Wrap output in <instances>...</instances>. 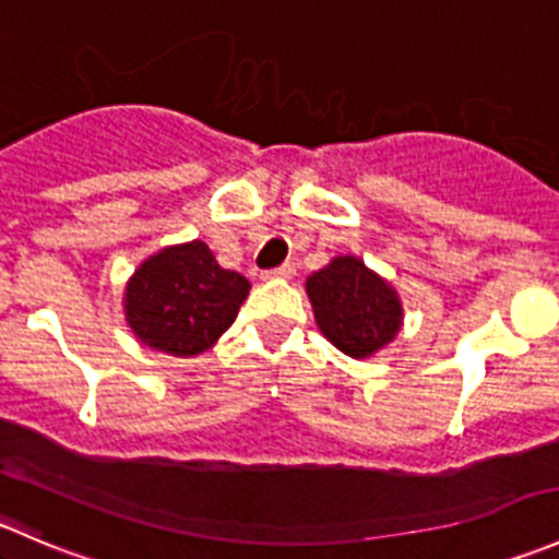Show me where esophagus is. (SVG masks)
<instances>
[{
	"label": "esophagus",
	"instance_id": "esophagus-1",
	"mask_svg": "<svg viewBox=\"0 0 559 559\" xmlns=\"http://www.w3.org/2000/svg\"><path fill=\"white\" fill-rule=\"evenodd\" d=\"M292 275H295V264H292V262H286V264H281V267L264 270V273H262V278L273 281V278H292Z\"/></svg>",
	"mask_w": 559,
	"mask_h": 559
}]
</instances>
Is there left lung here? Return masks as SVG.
Returning <instances> with one entry per match:
<instances>
[{
	"label": "left lung",
	"mask_w": 559,
	"mask_h": 559,
	"mask_svg": "<svg viewBox=\"0 0 559 559\" xmlns=\"http://www.w3.org/2000/svg\"><path fill=\"white\" fill-rule=\"evenodd\" d=\"M306 289L319 330L348 357H370L397 335L403 316L397 295L359 259H332L306 281Z\"/></svg>",
	"instance_id": "obj_1"
}]
</instances>
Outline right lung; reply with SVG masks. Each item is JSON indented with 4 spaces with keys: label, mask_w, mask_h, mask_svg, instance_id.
<instances>
[{
    "label": "right lung",
    "mask_w": 559,
    "mask_h": 559,
    "mask_svg": "<svg viewBox=\"0 0 559 559\" xmlns=\"http://www.w3.org/2000/svg\"><path fill=\"white\" fill-rule=\"evenodd\" d=\"M251 284L224 270L202 240L145 259L127 286V321L151 348L194 357L211 348L243 306Z\"/></svg>",
    "instance_id": "right-lung-1"
}]
</instances>
